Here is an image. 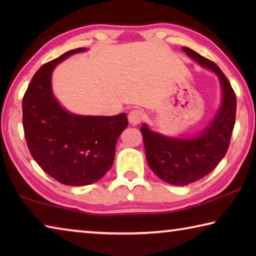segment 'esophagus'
I'll use <instances>...</instances> for the list:
<instances>
[{
	"instance_id": "34e87169",
	"label": "esophagus",
	"mask_w": 256,
	"mask_h": 256,
	"mask_svg": "<svg viewBox=\"0 0 256 256\" xmlns=\"http://www.w3.org/2000/svg\"><path fill=\"white\" fill-rule=\"evenodd\" d=\"M144 118V112L141 110H133L128 112V122L132 125H138Z\"/></svg>"
}]
</instances>
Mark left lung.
I'll return each mask as SVG.
<instances>
[{
	"label": "left lung",
	"mask_w": 256,
	"mask_h": 256,
	"mask_svg": "<svg viewBox=\"0 0 256 256\" xmlns=\"http://www.w3.org/2000/svg\"><path fill=\"white\" fill-rule=\"evenodd\" d=\"M190 58L219 76L222 104L211 124L194 138H174L150 131L146 124L140 131L144 138L146 157L159 178L172 185H188L203 178L226 154L236 120V94L230 82L212 60L188 47Z\"/></svg>",
	"instance_id": "8db88e82"
}]
</instances>
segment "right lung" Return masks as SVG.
Instances as JSON below:
<instances>
[{
    "instance_id": "right-lung-1",
    "label": "right lung",
    "mask_w": 256,
    "mask_h": 256,
    "mask_svg": "<svg viewBox=\"0 0 256 256\" xmlns=\"http://www.w3.org/2000/svg\"><path fill=\"white\" fill-rule=\"evenodd\" d=\"M86 48L68 50L45 63L32 76L22 99L24 138L32 158L60 183L89 185L110 170L116 141L128 126L126 114L79 116L64 110L52 92L56 64Z\"/></svg>"
}]
</instances>
